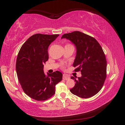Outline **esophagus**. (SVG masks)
Returning a JSON list of instances; mask_svg holds the SVG:
<instances>
[{
	"label": "esophagus",
	"instance_id": "1",
	"mask_svg": "<svg viewBox=\"0 0 125 125\" xmlns=\"http://www.w3.org/2000/svg\"><path fill=\"white\" fill-rule=\"evenodd\" d=\"M69 76L68 75H67V74H63V78H62V79H63V80H68V79H69Z\"/></svg>",
	"mask_w": 125,
	"mask_h": 125
}]
</instances>
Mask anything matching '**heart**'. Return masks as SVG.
Here are the masks:
<instances>
[{
  "instance_id": "obj_1",
  "label": "heart",
  "mask_w": 125,
  "mask_h": 125,
  "mask_svg": "<svg viewBox=\"0 0 125 125\" xmlns=\"http://www.w3.org/2000/svg\"><path fill=\"white\" fill-rule=\"evenodd\" d=\"M61 67H62V69H63V68H64V67H65V66H64L63 65H62Z\"/></svg>"
}]
</instances>
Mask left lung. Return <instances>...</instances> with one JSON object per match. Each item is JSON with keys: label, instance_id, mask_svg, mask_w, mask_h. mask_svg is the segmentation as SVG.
I'll list each match as a JSON object with an SVG mask.
<instances>
[{"label": "left lung", "instance_id": "1", "mask_svg": "<svg viewBox=\"0 0 125 125\" xmlns=\"http://www.w3.org/2000/svg\"><path fill=\"white\" fill-rule=\"evenodd\" d=\"M63 38L69 40L76 46L74 71H80L82 75L77 79L71 77L75 84L70 92L84 99L95 95L103 87L107 75V62L103 49L95 39L79 31L64 34Z\"/></svg>", "mask_w": 125, "mask_h": 125}]
</instances>
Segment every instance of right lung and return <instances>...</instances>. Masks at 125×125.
<instances>
[{"instance_id":"right-lung-1","label":"right lung","mask_w":125,"mask_h":125,"mask_svg":"<svg viewBox=\"0 0 125 125\" xmlns=\"http://www.w3.org/2000/svg\"><path fill=\"white\" fill-rule=\"evenodd\" d=\"M59 35L36 34L23 44L18 54L16 71L24 92L36 101H45L55 93V85L60 82L62 74L58 71L47 73L44 64L48 60V48Z\"/></svg>"}]
</instances>
